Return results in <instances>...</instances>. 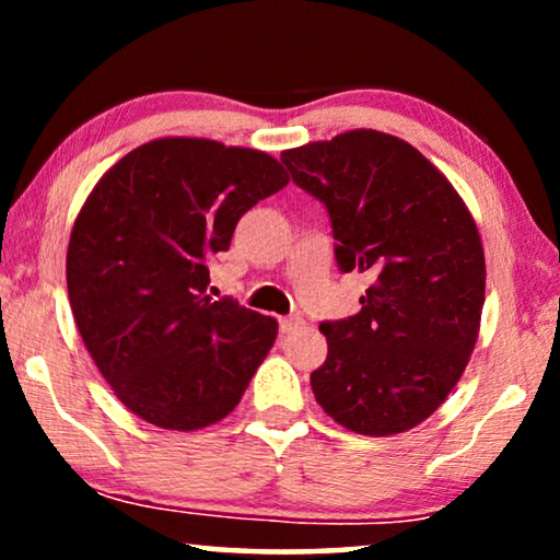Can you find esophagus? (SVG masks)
Instances as JSON below:
<instances>
[{
    "label": "esophagus",
    "instance_id": "34e87169",
    "mask_svg": "<svg viewBox=\"0 0 560 560\" xmlns=\"http://www.w3.org/2000/svg\"><path fill=\"white\" fill-rule=\"evenodd\" d=\"M303 324V318H298V316H285V318H280V334H290V331H295L298 326Z\"/></svg>",
    "mask_w": 560,
    "mask_h": 560
}]
</instances>
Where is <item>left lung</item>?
I'll return each instance as SVG.
<instances>
[{"label":"left lung","mask_w":560,"mask_h":560,"mask_svg":"<svg viewBox=\"0 0 560 560\" xmlns=\"http://www.w3.org/2000/svg\"><path fill=\"white\" fill-rule=\"evenodd\" d=\"M280 160L326 203L341 270L372 280L357 316L320 324L328 357L313 395L354 433L410 431L441 408L477 343L487 267L474 217L431 160L377 129Z\"/></svg>","instance_id":"8db88e82"}]
</instances>
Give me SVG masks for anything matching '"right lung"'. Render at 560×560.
Returning a JSON list of instances; mask_svg holds the SVG:
<instances>
[{"mask_svg":"<svg viewBox=\"0 0 560 560\" xmlns=\"http://www.w3.org/2000/svg\"><path fill=\"white\" fill-rule=\"evenodd\" d=\"M272 155L160 137L102 175L66 255L68 301L91 359L127 410L201 431L240 405L278 320L213 298L209 262L244 213L288 186Z\"/></svg>","mask_w":560,"mask_h":560,"instance_id":"obj_1","label":"right lung"}]
</instances>
